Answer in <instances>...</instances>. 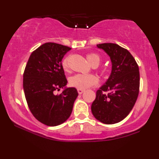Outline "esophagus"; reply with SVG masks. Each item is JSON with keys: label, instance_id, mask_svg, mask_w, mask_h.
<instances>
[{"label": "esophagus", "instance_id": "esophagus-1", "mask_svg": "<svg viewBox=\"0 0 159 159\" xmlns=\"http://www.w3.org/2000/svg\"><path fill=\"white\" fill-rule=\"evenodd\" d=\"M78 92L79 94H82L84 92V90H83V89H78Z\"/></svg>", "mask_w": 159, "mask_h": 159}]
</instances>
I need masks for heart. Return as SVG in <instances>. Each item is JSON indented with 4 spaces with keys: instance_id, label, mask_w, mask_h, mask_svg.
<instances>
[{
    "instance_id": "obj_1",
    "label": "heart",
    "mask_w": 159,
    "mask_h": 159,
    "mask_svg": "<svg viewBox=\"0 0 159 159\" xmlns=\"http://www.w3.org/2000/svg\"><path fill=\"white\" fill-rule=\"evenodd\" d=\"M88 61L93 66H98L101 63V57L96 53H90L87 55ZM65 70L69 69V57H66L62 63ZM69 85L78 89H84L97 84L98 80L96 75L92 74H76L69 78Z\"/></svg>"
}]
</instances>
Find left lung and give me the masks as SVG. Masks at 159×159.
I'll use <instances>...</instances> for the list:
<instances>
[{"instance_id":"left-lung-1","label":"left lung","mask_w":159,"mask_h":159,"mask_svg":"<svg viewBox=\"0 0 159 159\" xmlns=\"http://www.w3.org/2000/svg\"><path fill=\"white\" fill-rule=\"evenodd\" d=\"M97 47L110 57L112 69L105 84L96 91L91 111L101 123L114 124L125 119L136 102L140 87L139 68L130 52L117 44L102 43Z\"/></svg>"}]
</instances>
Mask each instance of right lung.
<instances>
[{"label":"right lung","instance_id":"add662e5","mask_svg":"<svg viewBox=\"0 0 159 159\" xmlns=\"http://www.w3.org/2000/svg\"><path fill=\"white\" fill-rule=\"evenodd\" d=\"M69 47L54 43L40 45L30 54L23 75V88L30 112L40 123L56 126L72 114L78 97L75 87H66L62 59ZM65 90L56 95L55 91Z\"/></svg>","mask_w":159,"mask_h":159}]
</instances>
